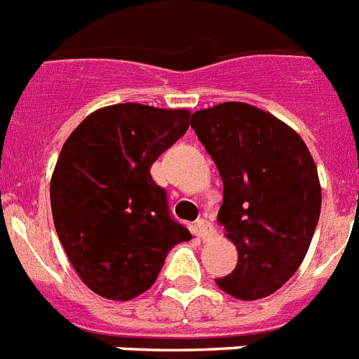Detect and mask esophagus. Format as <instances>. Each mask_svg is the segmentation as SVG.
I'll use <instances>...</instances> for the list:
<instances>
[{
	"instance_id": "esophagus-1",
	"label": "esophagus",
	"mask_w": 359,
	"mask_h": 359,
	"mask_svg": "<svg viewBox=\"0 0 359 359\" xmlns=\"http://www.w3.org/2000/svg\"><path fill=\"white\" fill-rule=\"evenodd\" d=\"M196 229H198V235H200V237H202L203 241L211 239V237H213V235H215L213 226L209 224L208 220H198V222H196Z\"/></svg>"
}]
</instances>
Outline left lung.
Returning a JSON list of instances; mask_svg holds the SVG:
<instances>
[{
  "mask_svg": "<svg viewBox=\"0 0 359 359\" xmlns=\"http://www.w3.org/2000/svg\"><path fill=\"white\" fill-rule=\"evenodd\" d=\"M191 128L222 177L219 222L239 254L217 285L239 300L269 297L298 271L319 222L313 157L293 128L243 102L196 111Z\"/></svg>",
  "mask_w": 359,
  "mask_h": 359,
  "instance_id": "obj_1",
  "label": "left lung"
}]
</instances>
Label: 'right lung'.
<instances>
[{"label": "right lung", "instance_id": "1", "mask_svg": "<svg viewBox=\"0 0 359 359\" xmlns=\"http://www.w3.org/2000/svg\"><path fill=\"white\" fill-rule=\"evenodd\" d=\"M189 118V109L116 103L66 139L50 183L53 224L72 266L100 297L126 302L148 291L166 254L193 237L150 174Z\"/></svg>", "mask_w": 359, "mask_h": 359}]
</instances>
